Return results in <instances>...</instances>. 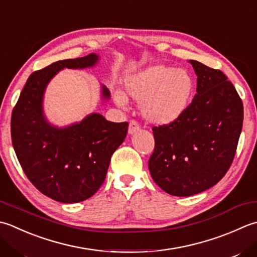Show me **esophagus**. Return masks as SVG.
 <instances>
[{
  "label": "esophagus",
  "mask_w": 257,
  "mask_h": 257,
  "mask_svg": "<svg viewBox=\"0 0 257 257\" xmlns=\"http://www.w3.org/2000/svg\"><path fill=\"white\" fill-rule=\"evenodd\" d=\"M140 130V125L137 121H135V120H132V121L129 122V128H128V133L129 135H134L137 132Z\"/></svg>",
  "instance_id": "34e87169"
}]
</instances>
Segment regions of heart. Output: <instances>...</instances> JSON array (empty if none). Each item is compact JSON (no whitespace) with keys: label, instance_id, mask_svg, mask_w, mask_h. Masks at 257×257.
Returning a JSON list of instances; mask_svg holds the SVG:
<instances>
[{"label":"heart","instance_id":"1","mask_svg":"<svg viewBox=\"0 0 257 257\" xmlns=\"http://www.w3.org/2000/svg\"><path fill=\"white\" fill-rule=\"evenodd\" d=\"M124 87L129 97L140 102V113L146 121L168 125L187 110L194 93V80L184 69L154 64L128 78ZM115 99L123 103L120 94Z\"/></svg>","mask_w":257,"mask_h":257}]
</instances>
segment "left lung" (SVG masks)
Masks as SVG:
<instances>
[{
    "mask_svg": "<svg viewBox=\"0 0 257 257\" xmlns=\"http://www.w3.org/2000/svg\"><path fill=\"white\" fill-rule=\"evenodd\" d=\"M197 75L192 103L177 121L153 127L148 167L154 182L174 196L213 187L233 163L243 127V102L220 70L189 60Z\"/></svg>",
    "mask_w": 257,
    "mask_h": 257,
    "instance_id": "1",
    "label": "left lung"
}]
</instances>
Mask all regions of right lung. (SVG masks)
Returning <instances> with one entry per match:
<instances>
[{
    "instance_id": "1",
    "label": "right lung",
    "mask_w": 257,
    "mask_h": 257,
    "mask_svg": "<svg viewBox=\"0 0 257 257\" xmlns=\"http://www.w3.org/2000/svg\"><path fill=\"white\" fill-rule=\"evenodd\" d=\"M95 53L57 61L30 75L11 118L13 148L24 174L43 195L60 203H79L101 187L111 159L127 136L128 122H111L100 113L64 128L43 114V94L60 70L84 69L98 62ZM102 97H110L102 87Z\"/></svg>"
}]
</instances>
